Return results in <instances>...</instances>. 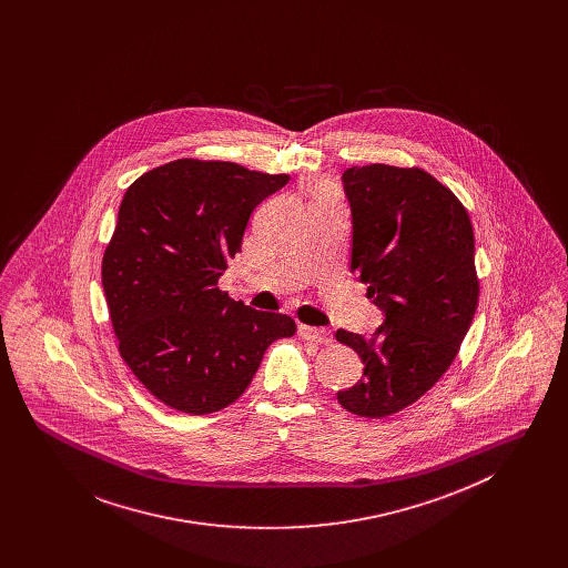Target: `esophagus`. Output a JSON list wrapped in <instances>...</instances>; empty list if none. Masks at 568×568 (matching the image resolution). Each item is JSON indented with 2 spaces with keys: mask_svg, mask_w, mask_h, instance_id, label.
<instances>
[{
  "mask_svg": "<svg viewBox=\"0 0 568 568\" xmlns=\"http://www.w3.org/2000/svg\"><path fill=\"white\" fill-rule=\"evenodd\" d=\"M300 336L304 341H313V343H320V345H329L332 343V332L327 327H313V325H300L297 327Z\"/></svg>",
  "mask_w": 568,
  "mask_h": 568,
  "instance_id": "34e87169",
  "label": "esophagus"
}]
</instances>
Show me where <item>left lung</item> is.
<instances>
[{
  "label": "left lung",
  "mask_w": 568,
  "mask_h": 568,
  "mask_svg": "<svg viewBox=\"0 0 568 568\" xmlns=\"http://www.w3.org/2000/svg\"><path fill=\"white\" fill-rule=\"evenodd\" d=\"M343 185L352 272L385 320L371 338L336 332L364 364V377L336 398L381 419L419 400L456 359L479 302L475 234L458 197L422 168L353 165Z\"/></svg>",
  "instance_id": "1"
}]
</instances>
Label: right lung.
<instances>
[{
  "instance_id": "obj_1",
  "label": "right lung",
  "mask_w": 568,
  "mask_h": 568,
  "mask_svg": "<svg viewBox=\"0 0 568 568\" xmlns=\"http://www.w3.org/2000/svg\"><path fill=\"white\" fill-rule=\"evenodd\" d=\"M287 181L239 163L176 160L125 191L102 285L121 357L163 405L190 415L232 405L272 343L294 336L292 317L216 287L248 216Z\"/></svg>"
}]
</instances>
